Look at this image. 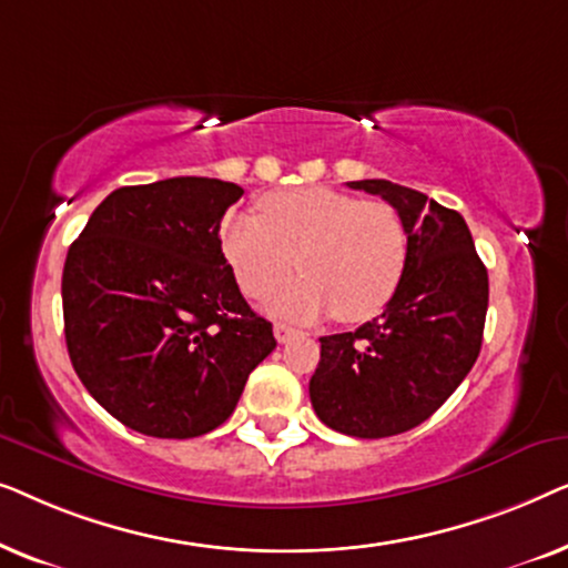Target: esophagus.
<instances>
[{"label": "esophagus", "mask_w": 568, "mask_h": 568, "mask_svg": "<svg viewBox=\"0 0 568 568\" xmlns=\"http://www.w3.org/2000/svg\"><path fill=\"white\" fill-rule=\"evenodd\" d=\"M274 336H276L278 344H286V341H292L294 336H300V331H294L292 325H286V323H276L274 325Z\"/></svg>", "instance_id": "34e87169"}]
</instances>
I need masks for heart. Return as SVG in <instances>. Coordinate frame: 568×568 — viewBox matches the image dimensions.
Returning a JSON list of instances; mask_svg holds the SVG:
<instances>
[{
  "label": "heart",
  "instance_id": "obj_1",
  "mask_svg": "<svg viewBox=\"0 0 568 568\" xmlns=\"http://www.w3.org/2000/svg\"><path fill=\"white\" fill-rule=\"evenodd\" d=\"M222 253L247 297L263 300L297 268L305 271L274 302L284 317L313 321L336 313L344 323L379 315L398 290L408 235L385 201L356 199L328 185L274 191L261 216L230 212Z\"/></svg>",
  "mask_w": 568,
  "mask_h": 568
}]
</instances>
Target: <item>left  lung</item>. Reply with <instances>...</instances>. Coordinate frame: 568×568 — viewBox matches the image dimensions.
<instances>
[{"label":"left lung","mask_w":568,"mask_h":568,"mask_svg":"<svg viewBox=\"0 0 568 568\" xmlns=\"http://www.w3.org/2000/svg\"><path fill=\"white\" fill-rule=\"evenodd\" d=\"M348 189L375 193L398 212L406 271L383 315L321 338L310 400L331 429L379 439L426 422L476 364L488 274L453 209L390 181H352Z\"/></svg>","instance_id":"8db88e82"}]
</instances>
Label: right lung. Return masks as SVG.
<instances>
[{
  "label": "right lung",
  "instance_id": "right-lung-1",
  "mask_svg": "<svg viewBox=\"0 0 568 568\" xmlns=\"http://www.w3.org/2000/svg\"><path fill=\"white\" fill-rule=\"evenodd\" d=\"M240 196L216 178L123 185L67 253L72 367L108 414L146 437L216 429L276 348L222 253V216Z\"/></svg>",
  "mask_w": 568,
  "mask_h": 568
}]
</instances>
